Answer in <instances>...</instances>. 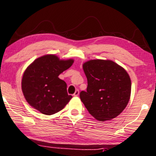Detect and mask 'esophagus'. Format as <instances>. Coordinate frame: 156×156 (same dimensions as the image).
<instances>
[{"label":"esophagus","instance_id":"obj_1","mask_svg":"<svg viewBox=\"0 0 156 156\" xmlns=\"http://www.w3.org/2000/svg\"><path fill=\"white\" fill-rule=\"evenodd\" d=\"M78 94H79V90L77 89L76 91H75V93L73 94V96H74V97H77V96H78Z\"/></svg>","mask_w":156,"mask_h":156}]
</instances>
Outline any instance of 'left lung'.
Masks as SVG:
<instances>
[{
  "instance_id": "1",
  "label": "left lung",
  "mask_w": 156,
  "mask_h": 156,
  "mask_svg": "<svg viewBox=\"0 0 156 156\" xmlns=\"http://www.w3.org/2000/svg\"><path fill=\"white\" fill-rule=\"evenodd\" d=\"M86 91L80 98L89 112L100 121L114 119L124 110L131 95V79L123 67L110 60L94 59L84 63Z\"/></svg>"
}]
</instances>
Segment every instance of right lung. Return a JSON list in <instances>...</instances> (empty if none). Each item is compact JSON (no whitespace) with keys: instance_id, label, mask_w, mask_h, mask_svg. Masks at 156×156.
Here are the masks:
<instances>
[{"instance_id":"obj_1","label":"right lung","mask_w":156,"mask_h":156,"mask_svg":"<svg viewBox=\"0 0 156 156\" xmlns=\"http://www.w3.org/2000/svg\"><path fill=\"white\" fill-rule=\"evenodd\" d=\"M73 60H59L57 56L37 58L26 69L22 89L27 102L45 115L62 110L72 98L67 84L59 76L73 65Z\"/></svg>"}]
</instances>
